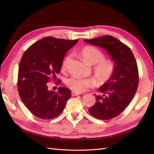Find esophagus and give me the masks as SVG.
<instances>
[{"mask_svg":"<svg viewBox=\"0 0 154 154\" xmlns=\"http://www.w3.org/2000/svg\"><path fill=\"white\" fill-rule=\"evenodd\" d=\"M81 94L80 93L74 92V91H73V92H71V95L72 96H77V95H79V94Z\"/></svg>","mask_w":154,"mask_h":154,"instance_id":"34e87169","label":"esophagus"}]
</instances>
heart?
<instances>
[{
  "mask_svg": "<svg viewBox=\"0 0 154 154\" xmlns=\"http://www.w3.org/2000/svg\"><path fill=\"white\" fill-rule=\"evenodd\" d=\"M81 55L83 61L89 65H94L93 71L94 77L100 83L109 81L114 74L115 66L111 60H105L103 52L92 45H88L82 49ZM69 60V56L64 60L63 68ZM65 85L72 91L77 93H82L87 89L94 87L96 81L91 77H79L72 76L65 81Z\"/></svg>",
  "mask_w": 154,
  "mask_h": 154,
  "instance_id": "b5f03b06",
  "label": "heart"
}]
</instances>
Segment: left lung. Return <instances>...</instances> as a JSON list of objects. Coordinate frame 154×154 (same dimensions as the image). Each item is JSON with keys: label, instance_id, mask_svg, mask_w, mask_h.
<instances>
[{"label": "left lung", "instance_id": "left-lung-1", "mask_svg": "<svg viewBox=\"0 0 154 154\" xmlns=\"http://www.w3.org/2000/svg\"><path fill=\"white\" fill-rule=\"evenodd\" d=\"M85 42L103 48L114 61L115 69L110 79L99 88L96 103L89 109L98 119L107 120L116 117L126 109L138 89V65L131 50L111 35L85 40Z\"/></svg>", "mask_w": 154, "mask_h": 154}]
</instances>
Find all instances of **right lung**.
<instances>
[{"label": "right lung", "mask_w": 154, "mask_h": 154, "mask_svg": "<svg viewBox=\"0 0 154 154\" xmlns=\"http://www.w3.org/2000/svg\"><path fill=\"white\" fill-rule=\"evenodd\" d=\"M77 42L45 37L23 54L18 69L19 95L27 109L39 119L50 120L60 115L71 97L67 88L59 87L57 92L48 90V82L56 80L65 55Z\"/></svg>", "instance_id": "obj_1"}]
</instances>
